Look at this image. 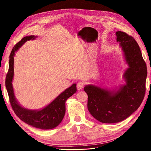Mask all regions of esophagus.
Listing matches in <instances>:
<instances>
[{"instance_id":"esophagus-1","label":"esophagus","mask_w":151,"mask_h":151,"mask_svg":"<svg viewBox=\"0 0 151 151\" xmlns=\"http://www.w3.org/2000/svg\"><path fill=\"white\" fill-rule=\"evenodd\" d=\"M84 86V82H79L77 84V88L78 89H81Z\"/></svg>"}]
</instances>
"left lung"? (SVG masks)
<instances>
[{"label":"left lung","instance_id":"8db88e82","mask_svg":"<svg viewBox=\"0 0 151 151\" xmlns=\"http://www.w3.org/2000/svg\"><path fill=\"white\" fill-rule=\"evenodd\" d=\"M129 68L124 73L127 84L116 93L93 85L84 88L88 96V109L96 120L105 123L124 120L139 108L146 93L147 67L138 44L133 36L117 31Z\"/></svg>","mask_w":151,"mask_h":151}]
</instances>
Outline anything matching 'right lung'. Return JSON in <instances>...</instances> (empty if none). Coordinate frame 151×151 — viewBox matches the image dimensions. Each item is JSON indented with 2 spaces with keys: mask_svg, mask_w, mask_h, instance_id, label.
<instances>
[{
  "mask_svg": "<svg viewBox=\"0 0 151 151\" xmlns=\"http://www.w3.org/2000/svg\"><path fill=\"white\" fill-rule=\"evenodd\" d=\"M35 38L34 36H26L17 43L13 48L10 55L9 67L6 75L5 86L12 109L19 119L37 128L52 129L58 126L62 121L65 114V102L68 97L76 92V84H72L71 86L63 91L47 107L41 110H30L19 106L15 99L12 83L14 77V56L15 52L26 41L35 39Z\"/></svg>",
  "mask_w": 151,
  "mask_h": 151,
  "instance_id": "add662e5",
  "label": "right lung"
}]
</instances>
